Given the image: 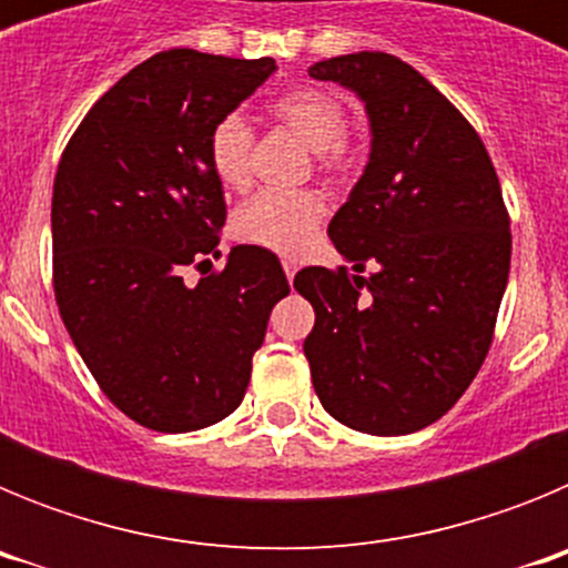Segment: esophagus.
Instances as JSON below:
<instances>
[{
    "instance_id": "1",
    "label": "esophagus",
    "mask_w": 568,
    "mask_h": 568,
    "mask_svg": "<svg viewBox=\"0 0 568 568\" xmlns=\"http://www.w3.org/2000/svg\"><path fill=\"white\" fill-rule=\"evenodd\" d=\"M284 273H287V281H290V284H293V278H295V264H293V261H284Z\"/></svg>"
}]
</instances>
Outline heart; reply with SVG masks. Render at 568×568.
<instances>
[{
  "mask_svg": "<svg viewBox=\"0 0 568 568\" xmlns=\"http://www.w3.org/2000/svg\"><path fill=\"white\" fill-rule=\"evenodd\" d=\"M270 119L313 150L321 175H344L358 164L364 139L344 122L346 110L335 93L324 88H293L270 102ZM210 164L219 182L244 190L253 179V130L241 115L230 113L210 130ZM327 207L318 193H261L233 215V235L244 244L298 255L313 244Z\"/></svg>",
  "mask_w": 568,
  "mask_h": 568,
  "instance_id": "b5f03b06",
  "label": "heart"
}]
</instances>
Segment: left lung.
I'll return each instance as SVG.
<instances>
[{
	"label": "left lung",
	"mask_w": 568,
	"mask_h": 568,
	"mask_svg": "<svg viewBox=\"0 0 568 568\" xmlns=\"http://www.w3.org/2000/svg\"><path fill=\"white\" fill-rule=\"evenodd\" d=\"M310 77L355 90L373 130L369 164L327 227L353 270L293 281L315 310V395L358 433H418L453 409L491 346L511 258L498 173L460 110L398 57L361 50Z\"/></svg>",
	"instance_id": "1"
}]
</instances>
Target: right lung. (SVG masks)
Instances as JSON below:
<instances>
[{
	"label": "right lung",
	"instance_id": "right-lung-1",
	"mask_svg": "<svg viewBox=\"0 0 568 568\" xmlns=\"http://www.w3.org/2000/svg\"><path fill=\"white\" fill-rule=\"evenodd\" d=\"M273 70L270 57L162 50L88 110L59 162V315L102 393L155 433H193L233 413L270 310L290 293L275 253L253 244L184 284L190 264L219 255L227 219L210 130Z\"/></svg>",
	"mask_w": 568,
	"mask_h": 568
}]
</instances>
